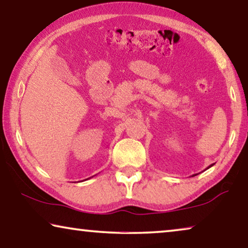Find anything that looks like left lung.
I'll return each instance as SVG.
<instances>
[{"mask_svg": "<svg viewBox=\"0 0 248 248\" xmlns=\"http://www.w3.org/2000/svg\"><path fill=\"white\" fill-rule=\"evenodd\" d=\"M211 166H214V164H211V165H210V166H208V167H207V170H208V169H210V167H211ZM195 175H198V174H193V175H192V176H195Z\"/></svg>", "mask_w": 248, "mask_h": 248, "instance_id": "8db88e82", "label": "left lung"}]
</instances>
